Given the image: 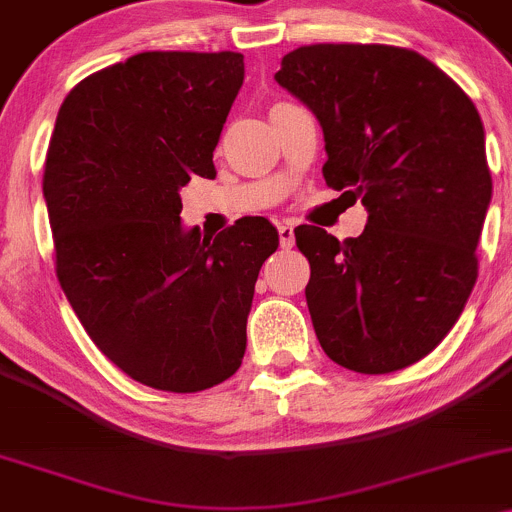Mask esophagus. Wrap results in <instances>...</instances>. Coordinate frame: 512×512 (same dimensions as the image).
I'll return each instance as SVG.
<instances>
[{
  "mask_svg": "<svg viewBox=\"0 0 512 512\" xmlns=\"http://www.w3.org/2000/svg\"><path fill=\"white\" fill-rule=\"evenodd\" d=\"M278 236H280V246H283V249H293L295 232L290 224H278Z\"/></svg>",
  "mask_w": 512,
  "mask_h": 512,
  "instance_id": "obj_1",
  "label": "esophagus"
}]
</instances>
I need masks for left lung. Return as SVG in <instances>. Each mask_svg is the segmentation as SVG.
<instances>
[{
    "label": "left lung",
    "instance_id": "obj_1",
    "mask_svg": "<svg viewBox=\"0 0 512 512\" xmlns=\"http://www.w3.org/2000/svg\"><path fill=\"white\" fill-rule=\"evenodd\" d=\"M276 80L320 119L329 188L368 210L356 239L295 229L317 339L349 371H400L447 337L478 278L493 190L481 117L432 60L383 43L300 46Z\"/></svg>",
    "mask_w": 512,
    "mask_h": 512
}]
</instances>
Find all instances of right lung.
<instances>
[{
  "label": "right lung",
  "mask_w": 512,
  "mask_h": 512,
  "mask_svg": "<svg viewBox=\"0 0 512 512\" xmlns=\"http://www.w3.org/2000/svg\"><path fill=\"white\" fill-rule=\"evenodd\" d=\"M244 82L234 51H146L87 75L60 104L43 197L65 298L129 378L197 393L234 376L268 219L217 236L180 227V188L214 178L212 153Z\"/></svg>",
  "instance_id": "1"
}]
</instances>
